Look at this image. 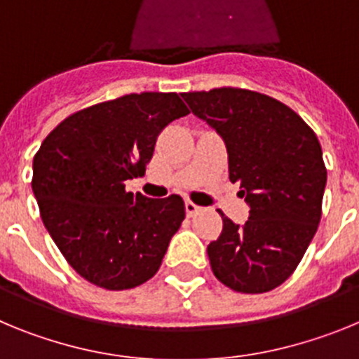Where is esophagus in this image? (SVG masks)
<instances>
[{
    "mask_svg": "<svg viewBox=\"0 0 359 359\" xmlns=\"http://www.w3.org/2000/svg\"><path fill=\"white\" fill-rule=\"evenodd\" d=\"M185 210H187V215H190V217H192V215L198 214V212L201 210V208H199L198 205H196V203H192V201H189V199H187V201H185Z\"/></svg>",
    "mask_w": 359,
    "mask_h": 359,
    "instance_id": "obj_1",
    "label": "esophagus"
}]
</instances>
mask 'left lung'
<instances>
[{"instance_id": "left-lung-1", "label": "left lung", "mask_w": 359, "mask_h": 359, "mask_svg": "<svg viewBox=\"0 0 359 359\" xmlns=\"http://www.w3.org/2000/svg\"><path fill=\"white\" fill-rule=\"evenodd\" d=\"M190 111L215 129L228 152L231 183L250 217L223 231L207 253L217 280L239 293H266L287 280L322 217L327 170L313 129L286 104L239 88L182 93Z\"/></svg>"}]
</instances>
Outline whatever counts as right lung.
I'll list each match as a JSON object with an SVG mask.
<instances>
[{"label": "right lung", "instance_id": "1", "mask_svg": "<svg viewBox=\"0 0 359 359\" xmlns=\"http://www.w3.org/2000/svg\"><path fill=\"white\" fill-rule=\"evenodd\" d=\"M185 115L176 93H131L68 116L41 144L32 180L41 219L95 286L131 290L160 269L185 203L133 194L126 182L144 176L161 129Z\"/></svg>", "mask_w": 359, "mask_h": 359}]
</instances>
